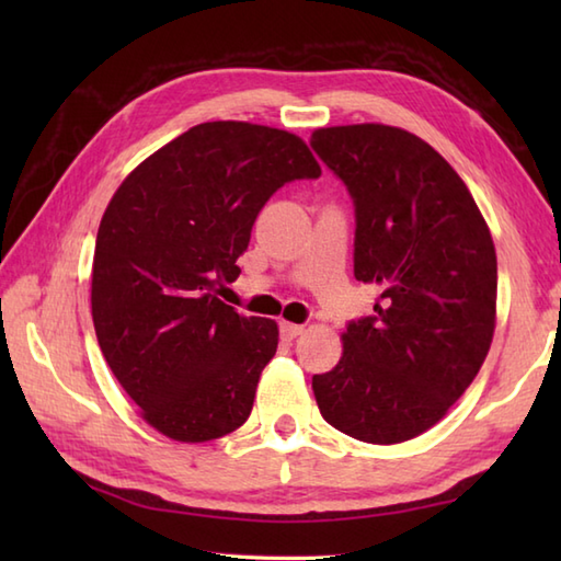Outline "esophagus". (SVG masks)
I'll use <instances>...</instances> for the list:
<instances>
[{"label": "esophagus", "instance_id": "34e87169", "mask_svg": "<svg viewBox=\"0 0 561 561\" xmlns=\"http://www.w3.org/2000/svg\"><path fill=\"white\" fill-rule=\"evenodd\" d=\"M301 332H304V325L287 323V320H282V323H279V335H282L284 340H294V337H299Z\"/></svg>", "mask_w": 561, "mask_h": 561}]
</instances>
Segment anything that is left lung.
Wrapping results in <instances>:
<instances>
[{"label":"left lung","instance_id":"8db88e82","mask_svg":"<svg viewBox=\"0 0 561 561\" xmlns=\"http://www.w3.org/2000/svg\"><path fill=\"white\" fill-rule=\"evenodd\" d=\"M311 147L354 205V277L378 287L340 364L313 376L323 420L366 444L432 428L478 376L496 316V253L468 185L388 125L316 129Z\"/></svg>","mask_w":561,"mask_h":561}]
</instances>
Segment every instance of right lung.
Segmentation results:
<instances>
[{"label": "right lung", "mask_w": 561, "mask_h": 561, "mask_svg": "<svg viewBox=\"0 0 561 561\" xmlns=\"http://www.w3.org/2000/svg\"><path fill=\"white\" fill-rule=\"evenodd\" d=\"M304 141L265 125L202 123L139 163L105 209L91 274V316L111 371L141 416L202 444L241 426L277 323L217 299L265 202L316 181Z\"/></svg>", "instance_id": "add662e5"}]
</instances>
